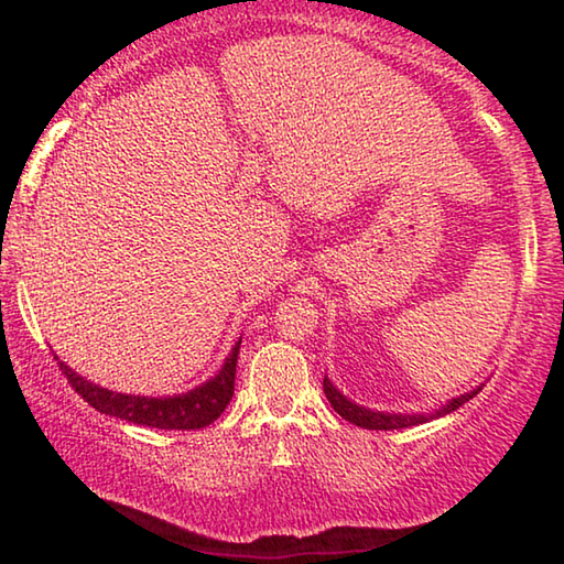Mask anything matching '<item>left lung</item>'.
Wrapping results in <instances>:
<instances>
[{"mask_svg":"<svg viewBox=\"0 0 564 564\" xmlns=\"http://www.w3.org/2000/svg\"><path fill=\"white\" fill-rule=\"evenodd\" d=\"M323 393H326L328 403L333 405V410L340 417H346L348 423L358 425V427H366V431H400V427H410V425H420V423H427V417H441L453 413L460 405H465L467 400L475 398L480 393V388L470 390V393H465L460 398H453L451 403L443 405L441 410H435L433 415H408V413H380V410H368L362 405H356L352 400H348L346 395L340 393V390L330 383L328 378H323Z\"/></svg>","mask_w":564,"mask_h":564,"instance_id":"obj_1","label":"left lung"}]
</instances>
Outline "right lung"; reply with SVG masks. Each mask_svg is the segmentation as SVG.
Here are the masks:
<instances>
[{"mask_svg":"<svg viewBox=\"0 0 564 564\" xmlns=\"http://www.w3.org/2000/svg\"><path fill=\"white\" fill-rule=\"evenodd\" d=\"M241 340L236 343L231 356L226 358L224 368L188 393L169 395V398H149V395H123L113 390L99 388L76 376L69 366L59 360V370L69 380L72 388L79 393L91 408H97L104 415H113L137 425L161 427V431H198V427L212 425L214 420L224 413L226 405L234 398V380H236V362Z\"/></svg>","mask_w":564,"mask_h":564,"instance_id":"right-lung-1","label":"right lung"}]
</instances>
